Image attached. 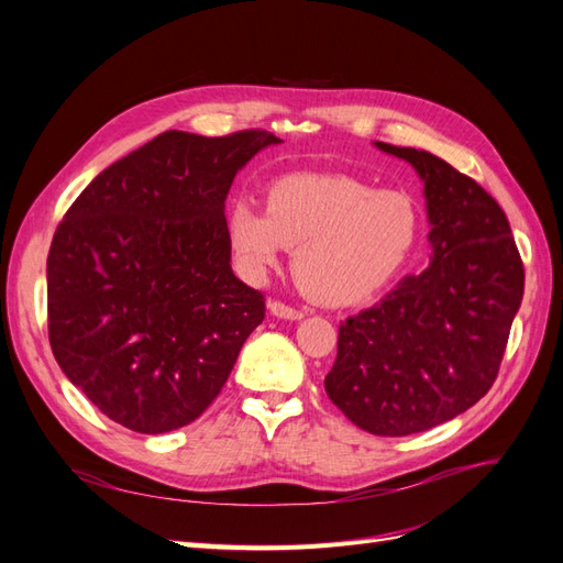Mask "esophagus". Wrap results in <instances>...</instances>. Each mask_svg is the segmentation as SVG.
<instances>
[{"label": "esophagus", "instance_id": "34e87169", "mask_svg": "<svg viewBox=\"0 0 563 563\" xmlns=\"http://www.w3.org/2000/svg\"><path fill=\"white\" fill-rule=\"evenodd\" d=\"M267 310H269V314H275V317H279V319H288V321H298V319L305 317L300 310L288 308V305H284V302H279V300H269V302H267Z\"/></svg>", "mask_w": 563, "mask_h": 563}]
</instances>
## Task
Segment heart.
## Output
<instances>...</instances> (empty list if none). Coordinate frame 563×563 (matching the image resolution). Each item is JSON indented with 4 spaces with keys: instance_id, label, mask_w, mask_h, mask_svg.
<instances>
[{
    "instance_id": "heart-1",
    "label": "heart",
    "mask_w": 563,
    "mask_h": 563,
    "mask_svg": "<svg viewBox=\"0 0 563 563\" xmlns=\"http://www.w3.org/2000/svg\"><path fill=\"white\" fill-rule=\"evenodd\" d=\"M422 228L418 201L347 174H288L267 187V211L236 199L225 220L236 265L253 282L294 250L302 294L329 308L376 296L411 258Z\"/></svg>"
}]
</instances>
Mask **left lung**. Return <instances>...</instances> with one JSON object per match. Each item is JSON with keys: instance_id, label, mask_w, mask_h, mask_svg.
Segmentation results:
<instances>
[{"instance_id": "obj_1", "label": "left lung", "mask_w": 563, "mask_h": 563, "mask_svg": "<svg viewBox=\"0 0 563 563\" xmlns=\"http://www.w3.org/2000/svg\"><path fill=\"white\" fill-rule=\"evenodd\" d=\"M373 145L424 183L432 261L340 323L323 387L356 428L406 437L465 413L490 389L523 298V265L482 185L432 152Z\"/></svg>"}]
</instances>
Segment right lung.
<instances>
[{"label":"right lung","mask_w":563,"mask_h":563,"mask_svg":"<svg viewBox=\"0 0 563 563\" xmlns=\"http://www.w3.org/2000/svg\"><path fill=\"white\" fill-rule=\"evenodd\" d=\"M267 131H164L98 174L46 261L48 343L110 420L162 434L223 389L265 300L234 277L225 199Z\"/></svg>","instance_id":"add662e5"}]
</instances>
